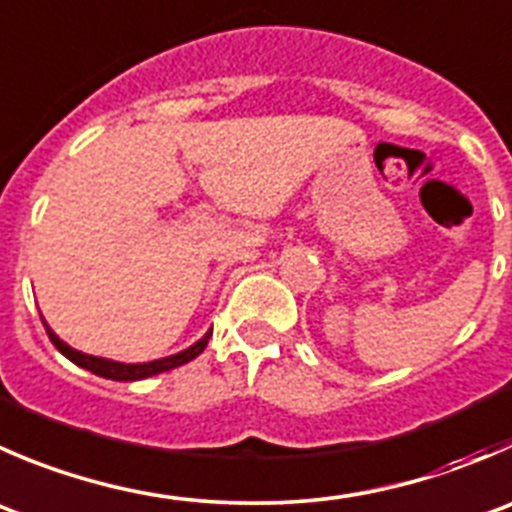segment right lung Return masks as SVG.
<instances>
[{"label": "right lung", "mask_w": 512, "mask_h": 512, "mask_svg": "<svg viewBox=\"0 0 512 512\" xmlns=\"http://www.w3.org/2000/svg\"><path fill=\"white\" fill-rule=\"evenodd\" d=\"M44 330H47L52 345L57 347L64 357H69L74 365L84 367V370L94 372V375H99V377H107V380H127V382L145 380V377L160 375V372H167V370H175V367L195 360V357L207 347V340L212 337V330H210L205 337H202V340H197L195 345L187 347V350H182V352H177V355L162 357V360H152V362H140V365H124V362H112V360H104V357H92V355H84V352H79V350H72L67 342H62L52 330H49L47 322H44Z\"/></svg>", "instance_id": "obj_1"}]
</instances>
